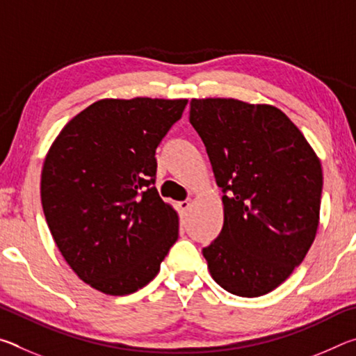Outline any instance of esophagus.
<instances>
[{
    "label": "esophagus",
    "instance_id": "1",
    "mask_svg": "<svg viewBox=\"0 0 356 356\" xmlns=\"http://www.w3.org/2000/svg\"><path fill=\"white\" fill-rule=\"evenodd\" d=\"M190 207H191V201H190V200L180 201V202H179V209L182 210V212H186V210H188Z\"/></svg>",
    "mask_w": 356,
    "mask_h": 356
}]
</instances>
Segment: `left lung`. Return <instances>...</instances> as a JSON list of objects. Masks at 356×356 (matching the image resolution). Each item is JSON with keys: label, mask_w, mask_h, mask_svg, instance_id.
<instances>
[{"label": "left lung", "mask_w": 356, "mask_h": 356, "mask_svg": "<svg viewBox=\"0 0 356 356\" xmlns=\"http://www.w3.org/2000/svg\"><path fill=\"white\" fill-rule=\"evenodd\" d=\"M201 136L222 190L225 222L202 254L212 278L238 297L282 284L314 242L322 165L284 113L236 99H191Z\"/></svg>", "instance_id": "left-lung-1"}]
</instances>
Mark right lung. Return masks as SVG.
I'll use <instances>...</instances> for the list:
<instances>
[{
	"label": "right lung",
	"mask_w": 356,
	"mask_h": 356,
	"mask_svg": "<svg viewBox=\"0 0 356 356\" xmlns=\"http://www.w3.org/2000/svg\"><path fill=\"white\" fill-rule=\"evenodd\" d=\"M186 99H102L65 124L45 156L42 209L78 278L106 295L152 281L179 237L154 186L155 149Z\"/></svg>",
	"instance_id": "1"
}]
</instances>
